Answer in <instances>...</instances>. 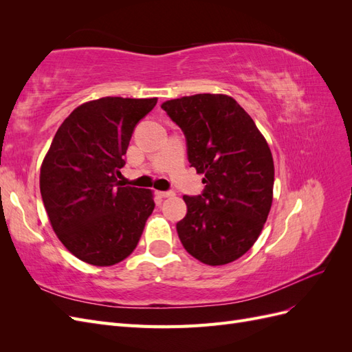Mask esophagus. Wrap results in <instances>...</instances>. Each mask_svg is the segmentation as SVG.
<instances>
[{
    "label": "esophagus",
    "mask_w": 352,
    "mask_h": 352,
    "mask_svg": "<svg viewBox=\"0 0 352 352\" xmlns=\"http://www.w3.org/2000/svg\"><path fill=\"white\" fill-rule=\"evenodd\" d=\"M175 192H172V190H157V197L158 198H170L173 197Z\"/></svg>",
    "instance_id": "34e87169"
}]
</instances>
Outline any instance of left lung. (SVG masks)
Listing matches in <instances>:
<instances>
[{
    "label": "left lung",
    "instance_id": "1",
    "mask_svg": "<svg viewBox=\"0 0 352 352\" xmlns=\"http://www.w3.org/2000/svg\"><path fill=\"white\" fill-rule=\"evenodd\" d=\"M162 109L184 131L188 160L204 175L176 229L185 250L208 265L238 260L258 239L272 208L274 164L251 116L229 95L197 94Z\"/></svg>",
    "mask_w": 352,
    "mask_h": 352
}]
</instances>
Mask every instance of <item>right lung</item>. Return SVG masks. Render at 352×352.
I'll use <instances>...</instances> for the list:
<instances>
[{
    "label": "right lung",
    "instance_id": "add662e5",
    "mask_svg": "<svg viewBox=\"0 0 352 352\" xmlns=\"http://www.w3.org/2000/svg\"><path fill=\"white\" fill-rule=\"evenodd\" d=\"M157 98L104 97L61 123L41 166L39 188L52 229L79 260L105 267L133 252L155 207L151 189L120 186L136 123Z\"/></svg>",
    "mask_w": 352,
    "mask_h": 352
}]
</instances>
